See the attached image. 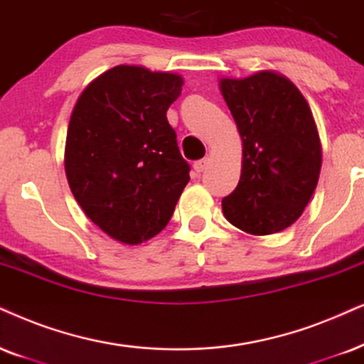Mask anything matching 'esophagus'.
Wrapping results in <instances>:
<instances>
[{"label": "esophagus", "instance_id": "34e87169", "mask_svg": "<svg viewBox=\"0 0 364 364\" xmlns=\"http://www.w3.org/2000/svg\"><path fill=\"white\" fill-rule=\"evenodd\" d=\"M208 164H210V159L208 158H205V159H200V161H195V164H193V169H195V171L200 174V173H203L206 168H208Z\"/></svg>", "mask_w": 364, "mask_h": 364}]
</instances>
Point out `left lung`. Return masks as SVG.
I'll list each match as a JSON object with an SVG mask.
<instances>
[{
	"label": "left lung",
	"instance_id": "8db88e82",
	"mask_svg": "<svg viewBox=\"0 0 364 364\" xmlns=\"http://www.w3.org/2000/svg\"><path fill=\"white\" fill-rule=\"evenodd\" d=\"M243 142L240 181L222 200L225 218L250 235L291 227L309 203L321 171L311 107L287 77L262 70L220 80Z\"/></svg>",
	"mask_w": 364,
	"mask_h": 364
}]
</instances>
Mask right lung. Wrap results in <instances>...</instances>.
<instances>
[{
    "instance_id": "add662e5",
    "label": "right lung",
    "mask_w": 364,
    "mask_h": 364,
    "mask_svg": "<svg viewBox=\"0 0 364 364\" xmlns=\"http://www.w3.org/2000/svg\"><path fill=\"white\" fill-rule=\"evenodd\" d=\"M176 73L117 65L90 82L70 116L65 173L77 203L127 245L166 227L190 181L166 112L181 94Z\"/></svg>"
}]
</instances>
